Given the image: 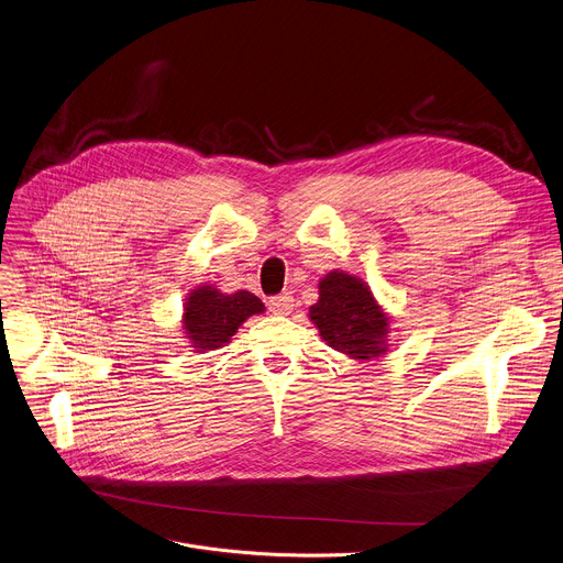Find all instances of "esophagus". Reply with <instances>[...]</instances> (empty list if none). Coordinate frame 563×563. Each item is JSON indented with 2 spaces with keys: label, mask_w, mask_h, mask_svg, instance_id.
I'll return each instance as SVG.
<instances>
[{
  "label": "esophagus",
  "mask_w": 563,
  "mask_h": 563,
  "mask_svg": "<svg viewBox=\"0 0 563 563\" xmlns=\"http://www.w3.org/2000/svg\"><path fill=\"white\" fill-rule=\"evenodd\" d=\"M269 310L274 314H289L294 310V296L291 294H278L269 298Z\"/></svg>",
  "instance_id": "esophagus-1"
}]
</instances>
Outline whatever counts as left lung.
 I'll list each match as a JSON object with an SVG mask.
<instances>
[{"mask_svg":"<svg viewBox=\"0 0 563 563\" xmlns=\"http://www.w3.org/2000/svg\"><path fill=\"white\" fill-rule=\"evenodd\" d=\"M310 319L321 340L349 357L371 360L385 353L389 319L355 276L330 272L319 283V301L310 308Z\"/></svg>","mask_w":563,"mask_h":563,"instance_id":"left-lung-1","label":"left lung"}]
</instances>
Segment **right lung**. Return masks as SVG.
Segmentation results:
<instances>
[{"mask_svg": "<svg viewBox=\"0 0 563 563\" xmlns=\"http://www.w3.org/2000/svg\"><path fill=\"white\" fill-rule=\"evenodd\" d=\"M260 312H265V306L251 291L240 289L235 294H221L219 289L203 285L187 296L183 328L195 349L212 351L229 344L238 328L251 314Z\"/></svg>", "mask_w": 563, "mask_h": 563, "instance_id": "add662e5", "label": "right lung"}]
</instances>
